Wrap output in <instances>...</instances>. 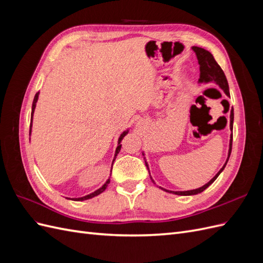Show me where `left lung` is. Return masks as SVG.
I'll use <instances>...</instances> for the list:
<instances>
[{"instance_id": "8db88e82", "label": "left lung", "mask_w": 263, "mask_h": 263, "mask_svg": "<svg viewBox=\"0 0 263 263\" xmlns=\"http://www.w3.org/2000/svg\"><path fill=\"white\" fill-rule=\"evenodd\" d=\"M193 51L195 52L197 60H198V65H200V79H198V82L200 83H209V82H214L216 83L220 89L225 92V94L227 97H229V86H228V82H227V79L226 76L224 73V71L221 70V68L219 67L218 63L216 62V60L214 59L213 54L209 51V50H205L204 48H201V47H196L193 46L192 47ZM233 124H234V109L230 110V130H233ZM232 146H233V134L230 135V140H229V150H228V157H227V160L225 162V164L222 165V168L216 173V176H215L210 182L206 183L203 186L195 189V190H190V191H169V190H165L161 186H159L161 190L165 191V192H169V193H173V194H177V195H195L203 192L204 190L208 189L212 183L218 178L219 174L221 173V171L225 169V166L228 162V159L230 157V154H232ZM142 156H145V154L142 153ZM145 163L147 169L149 171V166L148 163L146 161V158H145ZM149 176H150V171H149ZM151 181L155 183V181L153 180L150 176ZM156 184V183H155Z\"/></svg>"}]
</instances>
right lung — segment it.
I'll list each match as a JSON object with an SVG mask.
<instances>
[{"mask_svg": "<svg viewBox=\"0 0 263 263\" xmlns=\"http://www.w3.org/2000/svg\"><path fill=\"white\" fill-rule=\"evenodd\" d=\"M38 97H39V92L38 93H36V95H35V98H34V101H33V106H31V117H30V129H29V135H30V132H31V123H33V116H34V112H35V107H36V103H37V101H38ZM128 134V129L127 130H125V132H123L122 133V135L121 136H119V138H118V142H117V148H116V150H115V156H114V159H113V162L115 161V159H116V156H117V154L119 153V151H121V148H122V145H121V141L123 140V138L126 136V135ZM112 166H113V163H112ZM112 171V170H110ZM109 178L106 180V182L104 183V184H103L100 189H98L97 191H94L93 193H91V194H87V195H85V196H82V197H78V198H68V200H72V201H85V200H89V198H92V197H94V196H97V195H99V194H101L102 192H104L105 191V189L107 187V185L109 184Z\"/></svg>", "mask_w": 263, "mask_h": 263, "instance_id": "right-lung-1", "label": "right lung"}]
</instances>
